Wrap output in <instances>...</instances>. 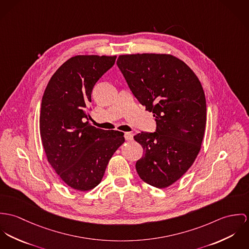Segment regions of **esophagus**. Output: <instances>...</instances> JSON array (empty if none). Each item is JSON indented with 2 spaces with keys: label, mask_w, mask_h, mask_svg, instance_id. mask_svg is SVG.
<instances>
[{
  "label": "esophagus",
  "mask_w": 249,
  "mask_h": 249,
  "mask_svg": "<svg viewBox=\"0 0 249 249\" xmlns=\"http://www.w3.org/2000/svg\"><path fill=\"white\" fill-rule=\"evenodd\" d=\"M124 138L126 140L130 141L133 139V134L132 133H124Z\"/></svg>",
  "instance_id": "1"
}]
</instances>
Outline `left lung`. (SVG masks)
<instances>
[{
	"instance_id": "8db88e82",
	"label": "left lung",
	"mask_w": 249,
	"mask_h": 249,
	"mask_svg": "<svg viewBox=\"0 0 249 249\" xmlns=\"http://www.w3.org/2000/svg\"><path fill=\"white\" fill-rule=\"evenodd\" d=\"M116 64L157 122L155 133L134 137L144 153L136 163L138 176L163 189L187 172L200 151L206 125L203 89L193 71L171 54H124Z\"/></svg>"
}]
</instances>
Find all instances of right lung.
I'll return each instance as SVG.
<instances>
[{
	"mask_svg": "<svg viewBox=\"0 0 249 249\" xmlns=\"http://www.w3.org/2000/svg\"><path fill=\"white\" fill-rule=\"evenodd\" d=\"M116 55H76L67 60L45 89L40 135L49 163L71 188L85 192L97 186L110 160L124 142L119 131L97 129L89 116L91 91L113 66Z\"/></svg>",
	"mask_w": 249,
	"mask_h": 249,
	"instance_id": "1",
	"label": "right lung"
}]
</instances>
